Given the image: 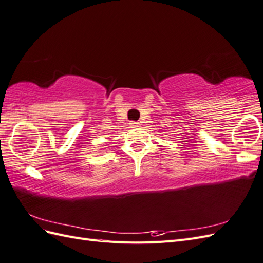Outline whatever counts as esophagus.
Masks as SVG:
<instances>
[{
    "instance_id": "34e87169",
    "label": "esophagus",
    "mask_w": 263,
    "mask_h": 263,
    "mask_svg": "<svg viewBox=\"0 0 263 263\" xmlns=\"http://www.w3.org/2000/svg\"><path fill=\"white\" fill-rule=\"evenodd\" d=\"M138 125H139V123H137V122H129V126L133 127V128L134 127H137Z\"/></svg>"
}]
</instances>
